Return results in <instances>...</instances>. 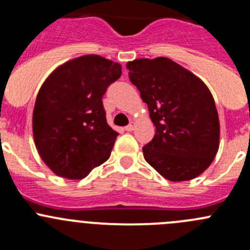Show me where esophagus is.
Instances as JSON below:
<instances>
[{
    "instance_id": "34e87169",
    "label": "esophagus",
    "mask_w": 250,
    "mask_h": 250,
    "mask_svg": "<svg viewBox=\"0 0 250 250\" xmlns=\"http://www.w3.org/2000/svg\"><path fill=\"white\" fill-rule=\"evenodd\" d=\"M134 128H135V123L134 122H130L129 125H128L127 127H125V130H127V132H132V130H134Z\"/></svg>"
}]
</instances>
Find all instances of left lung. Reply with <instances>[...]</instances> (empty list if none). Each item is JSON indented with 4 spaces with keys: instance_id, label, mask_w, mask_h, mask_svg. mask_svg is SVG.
<instances>
[{
    "instance_id": "obj_1",
    "label": "left lung",
    "mask_w": 250,
    "mask_h": 250,
    "mask_svg": "<svg viewBox=\"0 0 250 250\" xmlns=\"http://www.w3.org/2000/svg\"><path fill=\"white\" fill-rule=\"evenodd\" d=\"M129 80L156 127L144 158L163 178L186 181L202 174L219 150L220 125L204 82L165 57L127 62Z\"/></svg>"
}]
</instances>
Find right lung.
I'll return each instance as SVG.
<instances>
[{"label": "right lung", "mask_w": 250, "mask_h": 250, "mask_svg": "<svg viewBox=\"0 0 250 250\" xmlns=\"http://www.w3.org/2000/svg\"><path fill=\"white\" fill-rule=\"evenodd\" d=\"M122 66L100 55L60 65L42 84L32 113L35 145L58 176L83 179L109 160L118 133L106 122L103 95Z\"/></svg>", "instance_id": "obj_1"}]
</instances>
